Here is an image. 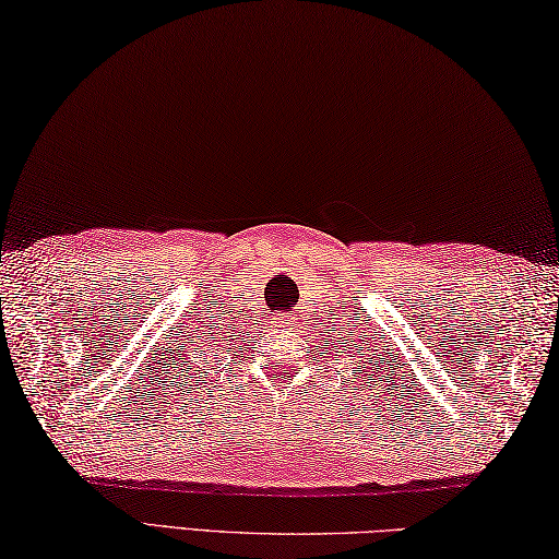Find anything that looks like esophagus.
Wrapping results in <instances>:
<instances>
[{"mask_svg":"<svg viewBox=\"0 0 559 559\" xmlns=\"http://www.w3.org/2000/svg\"><path fill=\"white\" fill-rule=\"evenodd\" d=\"M283 318H288V312H286V314H283Z\"/></svg>","mask_w":559,"mask_h":559,"instance_id":"1","label":"esophagus"}]
</instances>
